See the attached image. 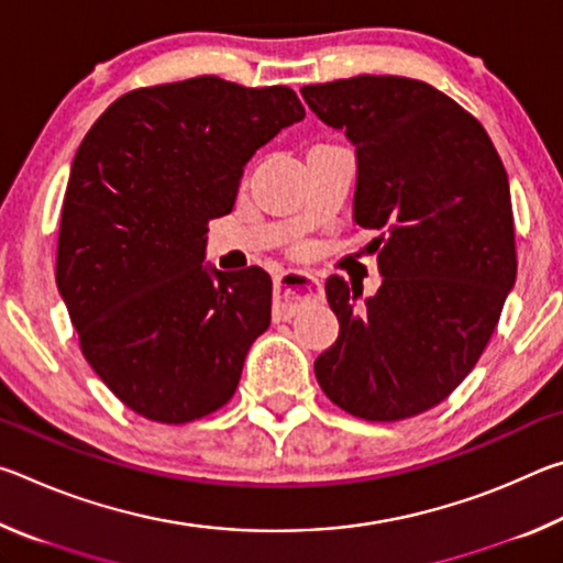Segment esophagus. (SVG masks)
Here are the masks:
<instances>
[{
  "instance_id": "1",
  "label": "esophagus",
  "mask_w": 563,
  "mask_h": 563,
  "mask_svg": "<svg viewBox=\"0 0 563 563\" xmlns=\"http://www.w3.org/2000/svg\"><path fill=\"white\" fill-rule=\"evenodd\" d=\"M322 285L312 273L288 271L275 280V305L273 312L278 320H290L305 302L318 300Z\"/></svg>"
}]
</instances>
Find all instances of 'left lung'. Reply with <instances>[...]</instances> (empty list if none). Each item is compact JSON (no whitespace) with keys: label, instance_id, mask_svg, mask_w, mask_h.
<instances>
[{"label":"left lung","instance_id":"1","mask_svg":"<svg viewBox=\"0 0 563 563\" xmlns=\"http://www.w3.org/2000/svg\"><path fill=\"white\" fill-rule=\"evenodd\" d=\"M357 156L352 218L379 231L373 298L332 275L335 345L316 360L332 402L369 422L422 415L472 373L517 280L509 178L479 121L405 76L302 87Z\"/></svg>","mask_w":563,"mask_h":563}]
</instances>
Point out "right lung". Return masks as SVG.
Returning <instances> with one entry per match:
<instances>
[{"instance_id": "obj_1", "label": "right lung", "mask_w": 563, "mask_h": 563, "mask_svg": "<svg viewBox=\"0 0 563 563\" xmlns=\"http://www.w3.org/2000/svg\"><path fill=\"white\" fill-rule=\"evenodd\" d=\"M302 119L288 87L196 76L123 93L84 136L56 285L84 357L136 415L184 424L233 397L273 280L203 265L208 221L233 211L255 151Z\"/></svg>"}]
</instances>
